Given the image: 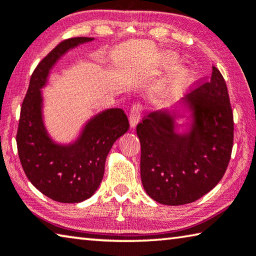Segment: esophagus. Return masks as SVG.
Listing matches in <instances>:
<instances>
[{
    "label": "esophagus",
    "instance_id": "esophagus-1",
    "mask_svg": "<svg viewBox=\"0 0 256 256\" xmlns=\"http://www.w3.org/2000/svg\"><path fill=\"white\" fill-rule=\"evenodd\" d=\"M141 112H142V106H141L140 104H136L131 108V112H130V116H128L130 128H134L136 126V124L139 123Z\"/></svg>",
    "mask_w": 256,
    "mask_h": 256
}]
</instances>
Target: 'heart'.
<instances>
[{
    "label": "heart",
    "instance_id": "obj_1",
    "mask_svg": "<svg viewBox=\"0 0 256 256\" xmlns=\"http://www.w3.org/2000/svg\"><path fill=\"white\" fill-rule=\"evenodd\" d=\"M178 60L172 54H164L160 60V67L165 68V70H172L176 66ZM192 76L190 72L186 70H176L170 78L168 85H166L165 90L162 94V98L164 100L174 99L179 96L182 92H184L190 83Z\"/></svg>",
    "mask_w": 256,
    "mask_h": 256
}]
</instances>
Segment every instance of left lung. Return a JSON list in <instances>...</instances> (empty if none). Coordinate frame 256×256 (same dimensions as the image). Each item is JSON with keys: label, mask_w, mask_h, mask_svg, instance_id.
Here are the masks:
<instances>
[{"label": "left lung", "mask_w": 256, "mask_h": 256, "mask_svg": "<svg viewBox=\"0 0 256 256\" xmlns=\"http://www.w3.org/2000/svg\"><path fill=\"white\" fill-rule=\"evenodd\" d=\"M184 116L188 124L176 123ZM136 134L141 182L150 198L178 206L210 192L226 173L234 144L232 109L220 70L213 66L210 82L174 107L148 114Z\"/></svg>", "instance_id": "left-lung-1"}]
</instances>
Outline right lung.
Wrapping results in <instances>:
<instances>
[{
    "mask_svg": "<svg viewBox=\"0 0 256 256\" xmlns=\"http://www.w3.org/2000/svg\"><path fill=\"white\" fill-rule=\"evenodd\" d=\"M93 40L74 38L58 44L35 68L20 112L17 147L24 171L36 189L59 202H80L96 192L109 150L130 128L120 108L92 116L70 144L56 142L44 124L42 88L51 70L68 51Z\"/></svg>",
    "mask_w": 256,
    "mask_h": 256,
    "instance_id": "obj_1",
    "label": "right lung"
}]
</instances>
